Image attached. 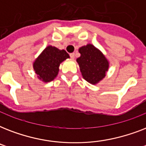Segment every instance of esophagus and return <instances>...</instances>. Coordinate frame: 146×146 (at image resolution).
Returning a JSON list of instances; mask_svg holds the SVG:
<instances>
[{"label": "esophagus", "instance_id": "esophagus-1", "mask_svg": "<svg viewBox=\"0 0 146 146\" xmlns=\"http://www.w3.org/2000/svg\"><path fill=\"white\" fill-rule=\"evenodd\" d=\"M70 57L72 59H74V58H75V54H74V53H71V54H70Z\"/></svg>", "mask_w": 146, "mask_h": 146}]
</instances>
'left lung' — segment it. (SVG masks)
Returning <instances> with one entry per match:
<instances>
[{"label":"left lung","instance_id":"8db88e82","mask_svg":"<svg viewBox=\"0 0 146 146\" xmlns=\"http://www.w3.org/2000/svg\"><path fill=\"white\" fill-rule=\"evenodd\" d=\"M80 57L76 59L82 77L88 82L96 85L106 76L109 68V61L103 53L88 44L79 48Z\"/></svg>","mask_w":146,"mask_h":146}]
</instances>
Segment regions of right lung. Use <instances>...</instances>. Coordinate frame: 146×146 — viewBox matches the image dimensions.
<instances>
[{"label": "right lung", "instance_id": "add662e5", "mask_svg": "<svg viewBox=\"0 0 146 146\" xmlns=\"http://www.w3.org/2000/svg\"><path fill=\"white\" fill-rule=\"evenodd\" d=\"M67 58H70V55L66 50L48 45L35 59L33 69L40 80L49 82L57 77L60 64Z\"/></svg>", "mask_w": 146, "mask_h": 146}]
</instances>
